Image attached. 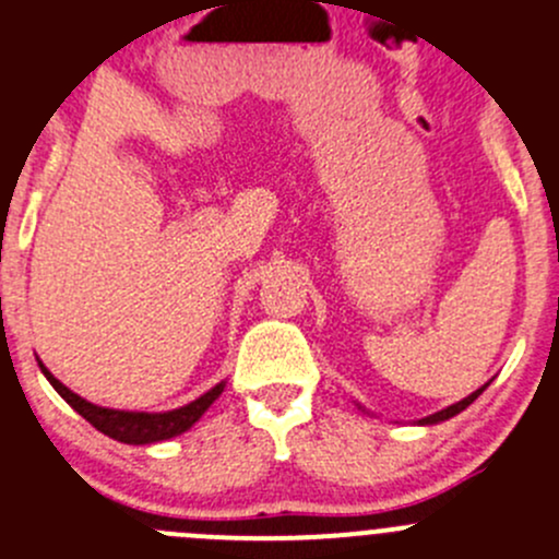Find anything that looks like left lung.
<instances>
[{"mask_svg":"<svg viewBox=\"0 0 559 559\" xmlns=\"http://www.w3.org/2000/svg\"><path fill=\"white\" fill-rule=\"evenodd\" d=\"M488 389V383L483 385V389H477L474 391V394H468L466 400H461V403H455V405H450V408H444V411H438V414H432V416H427V419H421V425H438V421H444V419H452V416L455 414H461V411H466L468 405L474 403V400L479 397V394H483V391Z\"/></svg>","mask_w":559,"mask_h":559,"instance_id":"1","label":"left lung"}]
</instances>
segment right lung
Wrapping results in <instances>:
<instances>
[{
  "label": "right lung",
  "instance_id": "obj_1",
  "mask_svg": "<svg viewBox=\"0 0 559 559\" xmlns=\"http://www.w3.org/2000/svg\"><path fill=\"white\" fill-rule=\"evenodd\" d=\"M40 369H44L46 380L55 385L57 394H60V397L76 411V414L85 416L98 432L115 438V441H123V444H154V441H168V438L190 430V427L201 419L203 411H206L209 405L215 403V400L223 394V383H217L215 389L206 391L203 397H198L195 403L185 405V408L168 411V414H127V411H109V408H98V405L87 403V400H82L80 394L66 389V385H62L60 380L44 367V364H40Z\"/></svg>",
  "mask_w": 559,
  "mask_h": 559
}]
</instances>
